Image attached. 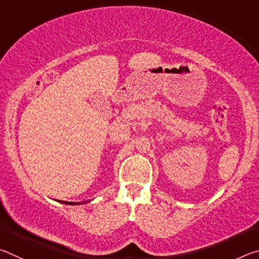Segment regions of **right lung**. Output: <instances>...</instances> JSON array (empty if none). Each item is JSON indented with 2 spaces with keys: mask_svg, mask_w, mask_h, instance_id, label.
Returning a JSON list of instances; mask_svg holds the SVG:
<instances>
[{
  "mask_svg": "<svg viewBox=\"0 0 259 259\" xmlns=\"http://www.w3.org/2000/svg\"><path fill=\"white\" fill-rule=\"evenodd\" d=\"M56 201H58V202H60V203L69 204V205H76V204H83V203L89 202V201H87V202H68V201H61V200H56Z\"/></svg>",
  "mask_w": 259,
  "mask_h": 259,
  "instance_id": "add662e5",
  "label": "right lung"
}]
</instances>
